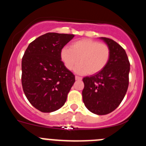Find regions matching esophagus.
<instances>
[{"label": "esophagus", "mask_w": 146, "mask_h": 146, "mask_svg": "<svg viewBox=\"0 0 146 146\" xmlns=\"http://www.w3.org/2000/svg\"><path fill=\"white\" fill-rule=\"evenodd\" d=\"M75 79L77 80H82V77H79V76H75Z\"/></svg>", "instance_id": "esophagus-1"}]
</instances>
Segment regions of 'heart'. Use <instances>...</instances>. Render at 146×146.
<instances>
[{
    "instance_id": "b5f03b06",
    "label": "heart",
    "mask_w": 146,
    "mask_h": 146,
    "mask_svg": "<svg viewBox=\"0 0 146 146\" xmlns=\"http://www.w3.org/2000/svg\"><path fill=\"white\" fill-rule=\"evenodd\" d=\"M60 59L66 69L74 71L77 74H96L108 65L110 58V50L105 44L94 40L84 38L72 43L70 48L64 47L60 50Z\"/></svg>"
}]
</instances>
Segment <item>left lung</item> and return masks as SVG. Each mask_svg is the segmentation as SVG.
I'll use <instances>...</instances> for the list:
<instances>
[{"label": "left lung", "mask_w": 146, "mask_h": 146, "mask_svg": "<svg viewBox=\"0 0 146 146\" xmlns=\"http://www.w3.org/2000/svg\"><path fill=\"white\" fill-rule=\"evenodd\" d=\"M110 50V58L103 70L85 77L82 100L89 111L106 115L116 109L129 86L130 64L124 49L111 38L100 37Z\"/></svg>", "instance_id": "obj_1"}]
</instances>
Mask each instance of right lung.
I'll return each instance as SVG.
<instances>
[{"mask_svg": "<svg viewBox=\"0 0 146 146\" xmlns=\"http://www.w3.org/2000/svg\"><path fill=\"white\" fill-rule=\"evenodd\" d=\"M74 34L47 33L28 45L22 59V85L29 102L39 111L60 109L75 82L60 59V50Z\"/></svg>", "mask_w": 146, "mask_h": 146, "instance_id": "obj_1", "label": "right lung"}]
</instances>
